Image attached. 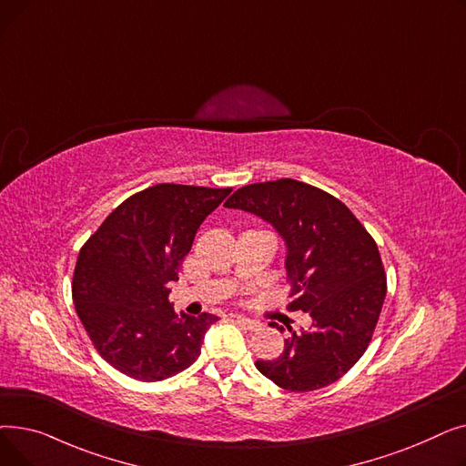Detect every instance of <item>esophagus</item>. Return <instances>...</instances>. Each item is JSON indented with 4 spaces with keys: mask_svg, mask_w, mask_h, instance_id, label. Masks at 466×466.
I'll list each match as a JSON object with an SVG mask.
<instances>
[{
    "mask_svg": "<svg viewBox=\"0 0 466 466\" xmlns=\"http://www.w3.org/2000/svg\"><path fill=\"white\" fill-rule=\"evenodd\" d=\"M236 319L241 327H246L249 330H260L262 329V323L257 321V319H251V317H246V315H236Z\"/></svg>",
    "mask_w": 466,
    "mask_h": 466,
    "instance_id": "obj_1",
    "label": "esophagus"
}]
</instances>
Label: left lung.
<instances>
[{
    "mask_svg": "<svg viewBox=\"0 0 466 466\" xmlns=\"http://www.w3.org/2000/svg\"><path fill=\"white\" fill-rule=\"evenodd\" d=\"M268 220L285 239L289 309L311 315L274 360H257L281 389L306 393L334 383L369 348L387 292L374 238L332 194L297 179L238 188L225 204ZM270 327L279 329L276 323Z\"/></svg>",
    "mask_w": 466,
    "mask_h": 466,
    "instance_id": "left-lung-1",
    "label": "left lung"
}]
</instances>
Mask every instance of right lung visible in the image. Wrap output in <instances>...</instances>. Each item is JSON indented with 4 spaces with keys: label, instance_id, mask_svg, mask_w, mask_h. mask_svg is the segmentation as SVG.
<instances>
[{
    "label": "right lung",
    "instance_id": "right-lung-1",
    "mask_svg": "<svg viewBox=\"0 0 466 466\" xmlns=\"http://www.w3.org/2000/svg\"><path fill=\"white\" fill-rule=\"evenodd\" d=\"M232 188L160 183L136 192L79 251L71 295L96 351L139 381H162L198 359L217 317L177 315L169 283L196 230Z\"/></svg>",
    "mask_w": 466,
    "mask_h": 466
}]
</instances>
